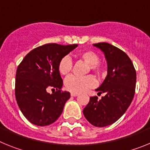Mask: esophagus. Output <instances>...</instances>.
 Segmentation results:
<instances>
[{
    "label": "esophagus",
    "mask_w": 150,
    "mask_h": 150,
    "mask_svg": "<svg viewBox=\"0 0 150 150\" xmlns=\"http://www.w3.org/2000/svg\"><path fill=\"white\" fill-rule=\"evenodd\" d=\"M78 95H79V94L76 93V92H71V95L73 97H76V96H77Z\"/></svg>",
    "instance_id": "obj_1"
}]
</instances>
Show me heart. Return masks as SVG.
Here are the masks:
<instances>
[{
    "mask_svg": "<svg viewBox=\"0 0 150 150\" xmlns=\"http://www.w3.org/2000/svg\"><path fill=\"white\" fill-rule=\"evenodd\" d=\"M79 59L88 64V71H91L97 76L100 77L104 75V68L100 65V57L96 52L91 50H86L79 54ZM59 71L63 76H67L73 69V63L68 56L63 57L59 63ZM96 86V80L91 75L80 77L72 75L65 79L64 86L67 91L71 92H82L88 88H93Z\"/></svg>",
    "mask_w": 150,
    "mask_h": 150,
    "instance_id": "heart-1",
    "label": "heart"
}]
</instances>
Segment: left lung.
<instances>
[{
	"mask_svg": "<svg viewBox=\"0 0 150 150\" xmlns=\"http://www.w3.org/2000/svg\"><path fill=\"white\" fill-rule=\"evenodd\" d=\"M93 45L104 52L107 62V77L96 89L105 96L100 100L97 96L91 97L83 114L94 126L105 127L117 121L130 106L137 76L132 60L122 50L107 43Z\"/></svg>",
	"mask_w": 150,
	"mask_h": 150,
	"instance_id": "1",
	"label": "left lung"
}]
</instances>
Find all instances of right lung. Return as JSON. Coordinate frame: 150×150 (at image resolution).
<instances>
[{
  "label": "right lung",
  "mask_w": 150,
  "mask_h": 150,
  "mask_svg": "<svg viewBox=\"0 0 150 150\" xmlns=\"http://www.w3.org/2000/svg\"><path fill=\"white\" fill-rule=\"evenodd\" d=\"M77 44L47 43L28 53L18 66L16 74L15 95L22 114L32 124L46 126L53 123L62 113L70 98L68 91H62L63 80L59 63ZM57 90L50 95L47 88Z\"/></svg>",
  "instance_id": "obj_1"
}]
</instances>
